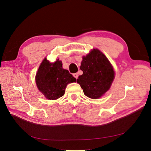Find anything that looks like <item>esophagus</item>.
<instances>
[{
  "instance_id": "1",
  "label": "esophagus",
  "mask_w": 151,
  "mask_h": 151,
  "mask_svg": "<svg viewBox=\"0 0 151 151\" xmlns=\"http://www.w3.org/2000/svg\"><path fill=\"white\" fill-rule=\"evenodd\" d=\"M73 76H74L76 79H77V78H78V74L77 73H74V74H73Z\"/></svg>"
}]
</instances>
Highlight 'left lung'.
I'll return each instance as SVG.
<instances>
[{
	"label": "left lung",
	"instance_id": "8db88e82",
	"mask_svg": "<svg viewBox=\"0 0 151 151\" xmlns=\"http://www.w3.org/2000/svg\"><path fill=\"white\" fill-rule=\"evenodd\" d=\"M80 69L83 71L78 76L86 96L92 99L100 98L109 89L114 78V71L109 60L98 49H93L83 57Z\"/></svg>",
	"mask_w": 151,
	"mask_h": 151
}]
</instances>
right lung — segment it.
<instances>
[{
  "mask_svg": "<svg viewBox=\"0 0 151 151\" xmlns=\"http://www.w3.org/2000/svg\"><path fill=\"white\" fill-rule=\"evenodd\" d=\"M76 79L62 68L59 59L54 63L46 58L41 63L35 76L38 90L48 100H56L62 97L68 84L76 82Z\"/></svg>",
  "mask_w": 151,
  "mask_h": 151,
  "instance_id": "obj_1",
  "label": "right lung"
}]
</instances>
